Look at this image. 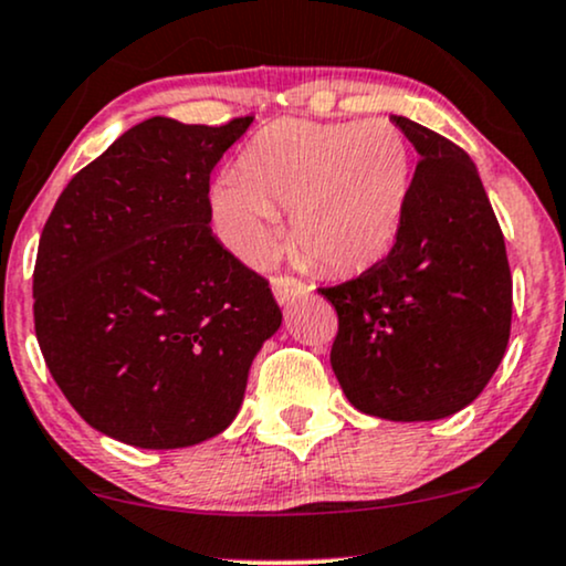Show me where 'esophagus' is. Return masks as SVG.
I'll return each instance as SVG.
<instances>
[{
    "label": "esophagus",
    "instance_id": "34e87169",
    "mask_svg": "<svg viewBox=\"0 0 566 566\" xmlns=\"http://www.w3.org/2000/svg\"><path fill=\"white\" fill-rule=\"evenodd\" d=\"M271 290H274V297L279 305H290L295 303L297 297L308 295L311 287H305L301 279H292V276H274V282H271Z\"/></svg>",
    "mask_w": 566,
    "mask_h": 566
}]
</instances>
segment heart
Returning a JSON list of instances; mask_svg holds the SVG:
<instances>
[{"label":"heart","instance_id":"obj_1","mask_svg":"<svg viewBox=\"0 0 566 566\" xmlns=\"http://www.w3.org/2000/svg\"><path fill=\"white\" fill-rule=\"evenodd\" d=\"M411 187V153L387 118L318 124L284 118L242 149L234 174L210 187L221 242L248 265L282 248L290 208L295 250L324 271H356L392 248Z\"/></svg>","mask_w":566,"mask_h":566}]
</instances>
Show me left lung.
I'll return each instance as SVG.
<instances>
[{
	"mask_svg": "<svg viewBox=\"0 0 566 566\" xmlns=\"http://www.w3.org/2000/svg\"><path fill=\"white\" fill-rule=\"evenodd\" d=\"M390 120L419 166L387 258L337 287L332 369L358 411L390 421L446 419L499 369L512 332V271L478 166L446 136Z\"/></svg>",
	"mask_w": 566,
	"mask_h": 566,
	"instance_id": "1",
	"label": "left lung"
}]
</instances>
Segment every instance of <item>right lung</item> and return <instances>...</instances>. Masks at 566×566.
Returning a JSON list of instances; mask_svg holds the SVG:
<instances>
[{
	"instance_id": "right-lung-1",
	"label": "right lung",
	"mask_w": 566,
	"mask_h": 566,
	"mask_svg": "<svg viewBox=\"0 0 566 566\" xmlns=\"http://www.w3.org/2000/svg\"><path fill=\"white\" fill-rule=\"evenodd\" d=\"M253 118L142 120L73 176L33 269L46 369L81 419L136 448L216 438L282 326L269 282L213 237L210 171Z\"/></svg>"
}]
</instances>
